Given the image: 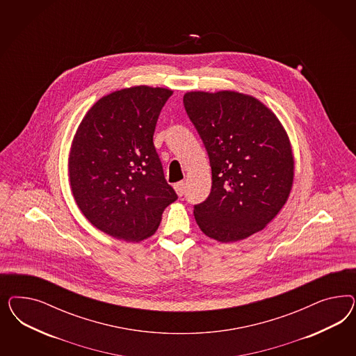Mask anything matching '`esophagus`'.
Segmentation results:
<instances>
[{
	"instance_id": "34e87169",
	"label": "esophagus",
	"mask_w": 356,
	"mask_h": 356,
	"mask_svg": "<svg viewBox=\"0 0 356 356\" xmlns=\"http://www.w3.org/2000/svg\"><path fill=\"white\" fill-rule=\"evenodd\" d=\"M173 188H175V191H176L177 195H180V197H181V195L185 193V183H184V181L175 184V185H173Z\"/></svg>"
}]
</instances>
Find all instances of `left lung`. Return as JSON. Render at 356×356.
Listing matches in <instances>:
<instances>
[{"mask_svg": "<svg viewBox=\"0 0 356 356\" xmlns=\"http://www.w3.org/2000/svg\"><path fill=\"white\" fill-rule=\"evenodd\" d=\"M184 107L205 145L211 192L194 205L206 236L234 243L264 229L284 206L293 155L278 118L259 99L236 91H191Z\"/></svg>", "mask_w": 356, "mask_h": 356, "instance_id": "obj_1", "label": "left lung"}]
</instances>
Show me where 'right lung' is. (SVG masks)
<instances>
[{
	"instance_id": "obj_1",
	"label": "right lung",
	"mask_w": 356,
	"mask_h": 356,
	"mask_svg": "<svg viewBox=\"0 0 356 356\" xmlns=\"http://www.w3.org/2000/svg\"><path fill=\"white\" fill-rule=\"evenodd\" d=\"M171 95L163 87L122 88L99 99L76 129L72 193L88 222L109 236L131 243L150 237L177 200L152 142Z\"/></svg>"
}]
</instances>
